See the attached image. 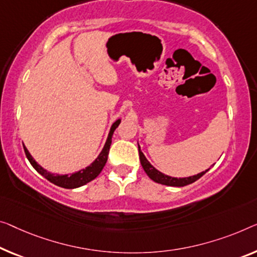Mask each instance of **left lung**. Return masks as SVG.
Here are the masks:
<instances>
[{
  "mask_svg": "<svg viewBox=\"0 0 257 257\" xmlns=\"http://www.w3.org/2000/svg\"><path fill=\"white\" fill-rule=\"evenodd\" d=\"M139 153H140V160H141V165L143 167V170L145 173L148 174V177L150 178L153 181L157 183H160V185H165V186H171V187H183L189 185V183H193L196 181V180L200 179L201 177H203L206 172H208L210 168L208 170L201 172V173L191 175V177H187V178H174V177H170V175H166L162 173V172L157 170V168L153 167L150 162L147 159V157L144 156V153L141 151V147L139 145Z\"/></svg>",
  "mask_w": 257,
  "mask_h": 257,
  "instance_id": "obj_1",
  "label": "left lung"
}]
</instances>
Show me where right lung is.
I'll return each mask as SVG.
<instances>
[{
    "mask_svg": "<svg viewBox=\"0 0 257 257\" xmlns=\"http://www.w3.org/2000/svg\"><path fill=\"white\" fill-rule=\"evenodd\" d=\"M120 122H121V118H117V120L114 121L113 124L110 125V129L108 132V135H107V140L104 144V148H102V150L100 151V153H99L97 158H95L93 162H92L90 165H87L85 168H82V170L74 172V173H69V174L51 173V172H48L46 168L40 166L39 164L33 159V157L31 156V153L24 145L26 157H28L31 165L34 167V170H36L39 174L43 175L44 178L47 179L49 182L67 189L78 188V187H82L84 185H86V183H89L90 181H92V180L95 179L99 174H100V172L102 171V168H104L105 164L107 162L110 143H112L113 133L114 130L118 127Z\"/></svg>",
    "mask_w": 257,
    "mask_h": 257,
    "instance_id": "1",
    "label": "right lung"
}]
</instances>
